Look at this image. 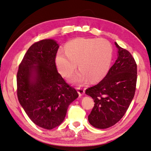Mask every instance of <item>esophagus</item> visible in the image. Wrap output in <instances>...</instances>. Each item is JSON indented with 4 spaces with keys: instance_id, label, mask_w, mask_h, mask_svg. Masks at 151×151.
<instances>
[{
    "instance_id": "obj_1",
    "label": "esophagus",
    "mask_w": 151,
    "mask_h": 151,
    "mask_svg": "<svg viewBox=\"0 0 151 151\" xmlns=\"http://www.w3.org/2000/svg\"><path fill=\"white\" fill-rule=\"evenodd\" d=\"M77 90H78V92L79 93V96H82V95L84 93V90L82 88H77Z\"/></svg>"
}]
</instances>
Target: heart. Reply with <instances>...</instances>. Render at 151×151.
I'll return each instance as SVG.
<instances>
[{
  "label": "heart",
  "mask_w": 151,
  "mask_h": 151,
  "mask_svg": "<svg viewBox=\"0 0 151 151\" xmlns=\"http://www.w3.org/2000/svg\"><path fill=\"white\" fill-rule=\"evenodd\" d=\"M65 52L59 50L56 63L62 76L68 77L78 66L79 72L72 76L74 83L83 84L100 81L108 73L113 59V48L104 38H79L68 42Z\"/></svg>",
  "instance_id": "b5f03b06"
}]
</instances>
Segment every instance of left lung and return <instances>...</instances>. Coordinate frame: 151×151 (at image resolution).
<instances>
[{"mask_svg":"<svg viewBox=\"0 0 151 151\" xmlns=\"http://www.w3.org/2000/svg\"><path fill=\"white\" fill-rule=\"evenodd\" d=\"M115 43L119 49L115 63L101 81L85 92L95 102L88 121L98 129L111 127L122 118L136 90L137 65L134 59L128 50Z\"/></svg>","mask_w":151,"mask_h":151,"instance_id":"left-lung-1","label":"left lung"}]
</instances>
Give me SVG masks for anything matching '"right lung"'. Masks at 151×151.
Returning <instances> with one entry per match:
<instances>
[{
  "mask_svg": "<svg viewBox=\"0 0 151 151\" xmlns=\"http://www.w3.org/2000/svg\"><path fill=\"white\" fill-rule=\"evenodd\" d=\"M58 49L57 42L51 39L32 44L17 76L20 105L33 122L46 129L63 122L68 106L79 96L58 72L55 60Z\"/></svg>",
  "mask_w": 151,
  "mask_h": 151,
  "instance_id": "right-lung-1",
  "label": "right lung"
}]
</instances>
